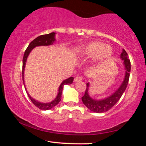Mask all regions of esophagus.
<instances>
[{
    "label": "esophagus",
    "instance_id": "34e87169",
    "mask_svg": "<svg viewBox=\"0 0 146 146\" xmlns=\"http://www.w3.org/2000/svg\"><path fill=\"white\" fill-rule=\"evenodd\" d=\"M82 80V78L81 77L77 76L74 78V82H80V81H81Z\"/></svg>",
    "mask_w": 146,
    "mask_h": 146
}]
</instances>
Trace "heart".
<instances>
[{
	"label": "heart",
	"instance_id": "1",
	"mask_svg": "<svg viewBox=\"0 0 146 146\" xmlns=\"http://www.w3.org/2000/svg\"><path fill=\"white\" fill-rule=\"evenodd\" d=\"M82 53L90 57L97 55L98 59L103 60L111 55L112 48L108 45H104L103 43L100 42H93L83 48Z\"/></svg>",
	"mask_w": 146,
	"mask_h": 146
}]
</instances>
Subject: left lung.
Masks as SVG:
<instances>
[{
	"instance_id": "left-lung-1",
	"label": "left lung",
	"mask_w": 146,
	"mask_h": 146,
	"mask_svg": "<svg viewBox=\"0 0 146 146\" xmlns=\"http://www.w3.org/2000/svg\"><path fill=\"white\" fill-rule=\"evenodd\" d=\"M120 58L123 61V64H124L125 66V77L121 86L115 93L105 99L99 100H94V99L90 98L89 94H88L89 83L86 84V91H85L84 95L82 98V100L84 104L91 111L98 113H102L108 111V110L113 108L114 106L116 104L117 102L119 100L123 93H124L128 84L131 65H130V61L128 58V53H126V51L123 48L122 50V53H121Z\"/></svg>"
}]
</instances>
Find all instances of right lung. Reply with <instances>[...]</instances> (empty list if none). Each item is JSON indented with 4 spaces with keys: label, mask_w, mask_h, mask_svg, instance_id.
I'll return each mask as SVG.
<instances>
[{
    "label": "right lung",
    "mask_w": 146,
    "mask_h": 146,
    "mask_svg": "<svg viewBox=\"0 0 146 146\" xmlns=\"http://www.w3.org/2000/svg\"><path fill=\"white\" fill-rule=\"evenodd\" d=\"M55 35H56V33L52 32L51 33H48V34L41 35V36L37 37L36 39H34L33 41H31V42H30V44H29V46H28V47L27 48L26 50H25L24 56H23V71H22L23 72V84H25L24 83V71H25V64H26L27 59V57L29 56L30 52L31 51V50H32L33 48L36 47V46H48V45L53 44V43L56 41V39H55ZM73 79L74 78H73V77H71V78L64 80L61 83V84H60V86L59 87L58 94L57 95L56 99L51 102H48V103H41V102L34 100V99L31 98V97L29 95V93H28L27 91V89L25 87V90H26V92L27 93L28 96H29V99L31 100V101L32 102L33 104L36 106V107H38L39 109L43 110H47L51 109L52 108H53L54 106H56L59 103L60 100H61L62 93L64 85L71 84L73 83Z\"/></svg>",
    "instance_id": "obj_1"
}]
</instances>
